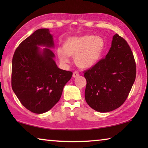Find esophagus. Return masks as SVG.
I'll list each match as a JSON object with an SVG mask.
<instances>
[{"mask_svg":"<svg viewBox=\"0 0 148 148\" xmlns=\"http://www.w3.org/2000/svg\"><path fill=\"white\" fill-rule=\"evenodd\" d=\"M79 75V74L78 72L75 71V72H73V74H72V77H76L78 76Z\"/></svg>","mask_w":148,"mask_h":148,"instance_id":"obj_1","label":"esophagus"}]
</instances>
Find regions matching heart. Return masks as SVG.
Instances as JSON below:
<instances>
[{"mask_svg":"<svg viewBox=\"0 0 148 148\" xmlns=\"http://www.w3.org/2000/svg\"><path fill=\"white\" fill-rule=\"evenodd\" d=\"M105 46L104 40L100 36L84 35L70 37L64 42L62 48L57 49V56L63 64L70 62V57L82 69H89L99 62Z\"/></svg>","mask_w":148,"mask_h":148,"instance_id":"obj_1","label":"heart"}]
</instances>
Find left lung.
I'll list each match as a JSON object with an SVG mask.
<instances>
[{
    "label": "left lung",
    "instance_id": "left-lung-1",
    "mask_svg": "<svg viewBox=\"0 0 148 148\" xmlns=\"http://www.w3.org/2000/svg\"><path fill=\"white\" fill-rule=\"evenodd\" d=\"M84 76L85 99L90 107L105 113L121 106L136 78L134 56L126 40L115 34L106 56L85 72Z\"/></svg>",
    "mask_w": 148,
    "mask_h": 148
}]
</instances>
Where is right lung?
I'll list each match as a JSON object with an SVG mask.
<instances>
[{
	"mask_svg": "<svg viewBox=\"0 0 148 148\" xmlns=\"http://www.w3.org/2000/svg\"><path fill=\"white\" fill-rule=\"evenodd\" d=\"M54 47L49 30L40 29L19 45L12 59V89L22 105L35 114L45 113L57 103L72 76L58 68L51 50Z\"/></svg>",
	"mask_w": 148,
	"mask_h": 148,
	"instance_id": "add662e5",
	"label": "right lung"
}]
</instances>
